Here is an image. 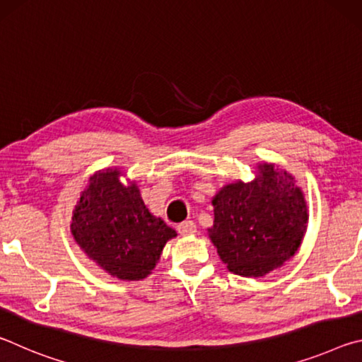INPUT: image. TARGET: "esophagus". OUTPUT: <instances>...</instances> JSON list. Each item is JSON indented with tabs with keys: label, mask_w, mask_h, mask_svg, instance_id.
<instances>
[{
	"label": "esophagus",
	"mask_w": 362,
	"mask_h": 362,
	"mask_svg": "<svg viewBox=\"0 0 362 362\" xmlns=\"http://www.w3.org/2000/svg\"><path fill=\"white\" fill-rule=\"evenodd\" d=\"M177 231L180 233L182 236H189V235H194L196 233V225L192 220H185V222H182L177 225Z\"/></svg>",
	"instance_id": "1"
}]
</instances>
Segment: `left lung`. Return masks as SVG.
Segmentation results:
<instances>
[{"instance_id":"left-lung-1","label":"left lung","mask_w":362,"mask_h":362,"mask_svg":"<svg viewBox=\"0 0 362 362\" xmlns=\"http://www.w3.org/2000/svg\"><path fill=\"white\" fill-rule=\"evenodd\" d=\"M252 182L228 183L212 198L209 238L226 268L246 278L265 276L297 252L308 207L296 179L274 164L257 166Z\"/></svg>"}]
</instances>
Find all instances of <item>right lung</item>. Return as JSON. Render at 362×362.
Here are the masks:
<instances>
[{
  "mask_svg": "<svg viewBox=\"0 0 362 362\" xmlns=\"http://www.w3.org/2000/svg\"><path fill=\"white\" fill-rule=\"evenodd\" d=\"M118 168L89 177L71 217V235L84 254L113 278L148 276L166 243L177 236L146 209L136 182L124 185Z\"/></svg>",
  "mask_w": 362,
  "mask_h": 362,
  "instance_id": "add662e5",
  "label": "right lung"
}]
</instances>
